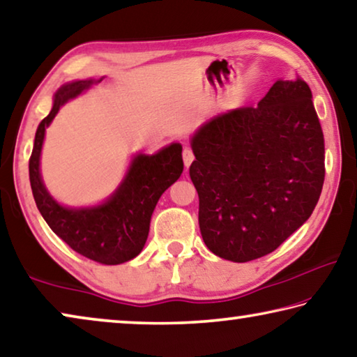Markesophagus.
Listing matches in <instances>:
<instances>
[{"mask_svg":"<svg viewBox=\"0 0 357 357\" xmlns=\"http://www.w3.org/2000/svg\"><path fill=\"white\" fill-rule=\"evenodd\" d=\"M183 160H184L185 168H189L192 160H194V152H192V149L189 148V146H184V149H183Z\"/></svg>","mask_w":357,"mask_h":357,"instance_id":"obj_1","label":"esophagus"}]
</instances>
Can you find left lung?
Segmentation results:
<instances>
[{"mask_svg":"<svg viewBox=\"0 0 357 357\" xmlns=\"http://www.w3.org/2000/svg\"><path fill=\"white\" fill-rule=\"evenodd\" d=\"M311 98L301 77L276 81L257 106L213 117L192 137L200 231L216 256H267L311 216L326 174Z\"/></svg>","mask_w":357,"mask_h":357,"instance_id":"left-lung-1","label":"left lung"}]
</instances>
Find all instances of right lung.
I'll use <instances>...</instances> for the list:
<instances>
[{
  "label": "right lung",
  "instance_id": "add662e5",
  "mask_svg": "<svg viewBox=\"0 0 357 357\" xmlns=\"http://www.w3.org/2000/svg\"><path fill=\"white\" fill-rule=\"evenodd\" d=\"M97 82H101V79L75 81L56 90L52 109L36 130L28 168L36 206L54 234L84 257L98 264L117 265L137 257L144 248L151 216L158 199L183 173V146L173 143L154 155L135 157L119 189L98 206L65 208L59 205L44 188L39 173L44 133L60 106Z\"/></svg>",
  "mask_w": 357,
  "mask_h": 357
}]
</instances>
